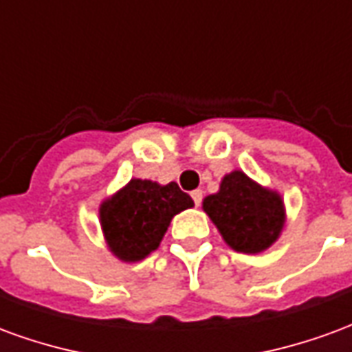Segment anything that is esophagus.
Masks as SVG:
<instances>
[{
  "mask_svg": "<svg viewBox=\"0 0 352 352\" xmlns=\"http://www.w3.org/2000/svg\"><path fill=\"white\" fill-rule=\"evenodd\" d=\"M190 196H192V199H194V206H199V204H201V199H204V192L194 190Z\"/></svg>",
  "mask_w": 352,
  "mask_h": 352,
  "instance_id": "34e87169",
  "label": "esophagus"
}]
</instances>
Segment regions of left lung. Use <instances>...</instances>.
Masks as SVG:
<instances>
[{"instance_id":"8db88e82","label":"left lung","mask_w":352,"mask_h":352,"mask_svg":"<svg viewBox=\"0 0 352 352\" xmlns=\"http://www.w3.org/2000/svg\"><path fill=\"white\" fill-rule=\"evenodd\" d=\"M204 209L224 241L239 252L267 249L285 222L279 196L252 183L241 171L224 177L221 190L204 199Z\"/></svg>"}]
</instances>
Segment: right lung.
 I'll return each mask as SVG.
<instances>
[{"label":"right lung","mask_w":352,"mask_h":352,"mask_svg":"<svg viewBox=\"0 0 352 352\" xmlns=\"http://www.w3.org/2000/svg\"><path fill=\"white\" fill-rule=\"evenodd\" d=\"M192 206V198L177 183L160 186L131 179L101 206V226L111 251L126 262H135L158 249L171 219Z\"/></svg>","instance_id":"right-lung-1"}]
</instances>
